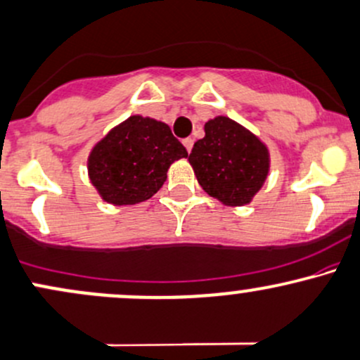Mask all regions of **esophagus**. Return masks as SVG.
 I'll use <instances>...</instances> for the list:
<instances>
[{
    "label": "esophagus",
    "instance_id": "1",
    "mask_svg": "<svg viewBox=\"0 0 360 360\" xmlns=\"http://www.w3.org/2000/svg\"><path fill=\"white\" fill-rule=\"evenodd\" d=\"M193 143H195V140H193V138H184V140H183V145H184V147H186L188 152H191Z\"/></svg>",
    "mask_w": 360,
    "mask_h": 360
}]
</instances>
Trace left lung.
I'll return each mask as SVG.
<instances>
[{"label": "left lung", "instance_id": "left-lung-1", "mask_svg": "<svg viewBox=\"0 0 360 360\" xmlns=\"http://www.w3.org/2000/svg\"><path fill=\"white\" fill-rule=\"evenodd\" d=\"M198 184L227 207L251 203L270 174V150L246 126L227 116L205 122V136L188 157Z\"/></svg>", "mask_w": 360, "mask_h": 360}]
</instances>
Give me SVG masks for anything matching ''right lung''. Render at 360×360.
Segmentation results:
<instances>
[{
  "mask_svg": "<svg viewBox=\"0 0 360 360\" xmlns=\"http://www.w3.org/2000/svg\"><path fill=\"white\" fill-rule=\"evenodd\" d=\"M188 152L165 122L133 114L109 129L86 159V172L105 203L122 207L152 198L169 167Z\"/></svg>",
  "mask_w": 360,
  "mask_h": 360,
  "instance_id": "obj_1",
  "label": "right lung"
}]
</instances>
